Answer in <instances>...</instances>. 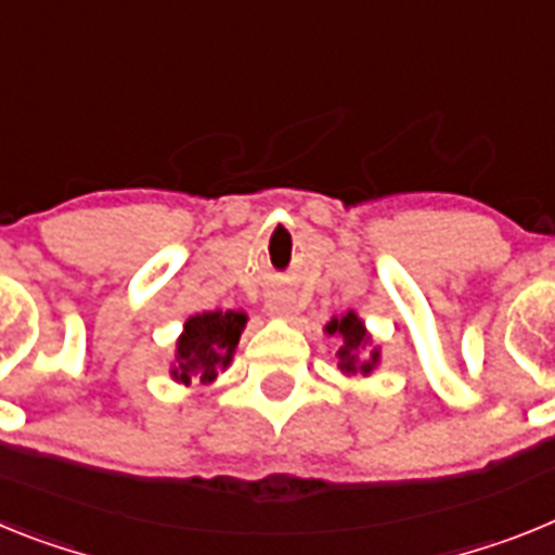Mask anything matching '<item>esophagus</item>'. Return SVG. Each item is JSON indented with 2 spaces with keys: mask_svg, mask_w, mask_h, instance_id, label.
Instances as JSON below:
<instances>
[{
  "mask_svg": "<svg viewBox=\"0 0 555 555\" xmlns=\"http://www.w3.org/2000/svg\"><path fill=\"white\" fill-rule=\"evenodd\" d=\"M268 310H271V315H287V307L276 305V301H273V305H268Z\"/></svg>",
  "mask_w": 555,
  "mask_h": 555,
  "instance_id": "obj_1",
  "label": "esophagus"
}]
</instances>
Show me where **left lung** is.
<instances>
[{
  "label": "left lung",
  "mask_w": 555,
  "mask_h": 555,
  "mask_svg": "<svg viewBox=\"0 0 555 555\" xmlns=\"http://www.w3.org/2000/svg\"><path fill=\"white\" fill-rule=\"evenodd\" d=\"M330 335H340V349H337V358H340V371L346 374H371V369L377 365L379 351H365L369 346V335H365V326L354 312H346L340 318H332L330 326H326Z\"/></svg>",
  "instance_id": "8db88e82"
}]
</instances>
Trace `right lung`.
Instances as JSON below:
<instances>
[{"instance_id": "right-lung-1", "label": "right lung", "mask_w": 555, "mask_h": 555, "mask_svg": "<svg viewBox=\"0 0 555 555\" xmlns=\"http://www.w3.org/2000/svg\"><path fill=\"white\" fill-rule=\"evenodd\" d=\"M243 326L245 315L234 310L192 315L184 324V335L178 340L172 377L184 385L211 383L218 377V371H223L231 363Z\"/></svg>"}]
</instances>
